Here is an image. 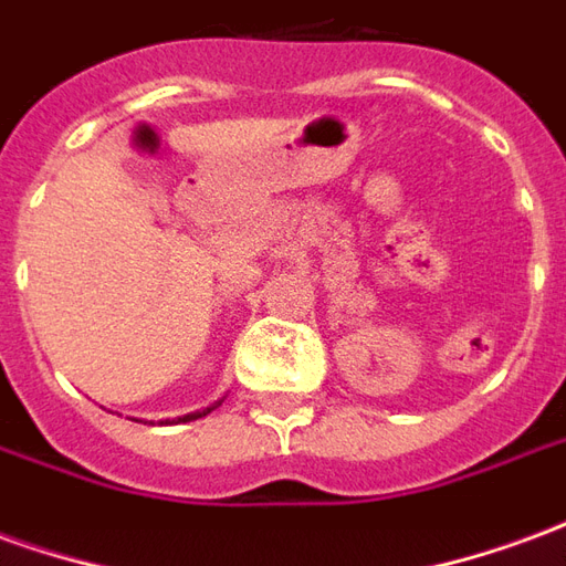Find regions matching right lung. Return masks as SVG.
<instances>
[{
    "label": "right lung",
    "instance_id": "obj_1",
    "mask_svg": "<svg viewBox=\"0 0 566 566\" xmlns=\"http://www.w3.org/2000/svg\"><path fill=\"white\" fill-rule=\"evenodd\" d=\"M223 400H218V403H211V406H206V409H199V412H190V416H181L178 418V421H166V424H187V421H197V418H202V416H209L211 409H218V406H221ZM163 424V421H160Z\"/></svg>",
    "mask_w": 566,
    "mask_h": 566
}]
</instances>
